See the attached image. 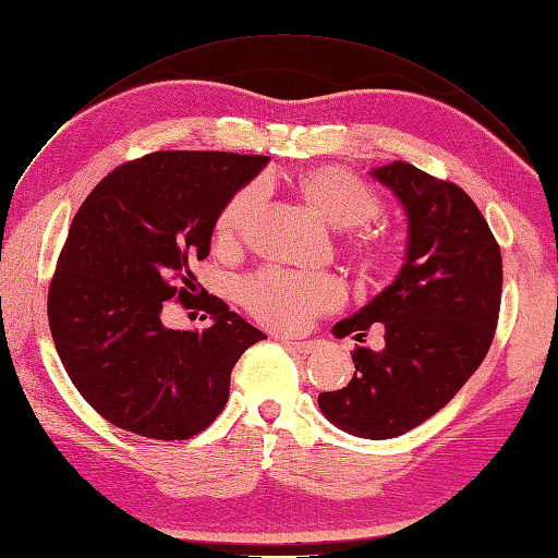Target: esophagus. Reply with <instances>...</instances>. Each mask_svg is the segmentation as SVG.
<instances>
[{
	"label": "esophagus",
	"instance_id": "esophagus-1",
	"mask_svg": "<svg viewBox=\"0 0 558 558\" xmlns=\"http://www.w3.org/2000/svg\"><path fill=\"white\" fill-rule=\"evenodd\" d=\"M282 344L288 347L290 351H296V353H311L313 349L318 347L316 341H290V339H282Z\"/></svg>",
	"mask_w": 558,
	"mask_h": 558
}]
</instances>
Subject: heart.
<instances>
[{
	"instance_id": "heart-1",
	"label": "heart",
	"mask_w": 558,
	"mask_h": 558,
	"mask_svg": "<svg viewBox=\"0 0 558 558\" xmlns=\"http://www.w3.org/2000/svg\"><path fill=\"white\" fill-rule=\"evenodd\" d=\"M302 189L323 217L351 228L367 223L379 214V199L363 181L339 167H320L304 177ZM264 197V183L254 181L238 191L219 214L217 233L223 240L238 238L250 226ZM355 252L369 268L387 266L393 256L391 240L379 233H363ZM240 299L252 316L274 330L294 332L306 327L318 313L332 311L344 302V284L332 274H311L282 266H268L240 284Z\"/></svg>"
}]
</instances>
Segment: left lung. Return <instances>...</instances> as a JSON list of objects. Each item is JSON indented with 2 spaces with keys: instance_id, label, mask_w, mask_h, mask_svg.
<instances>
[{
  "instance_id": "obj_1",
  "label": "left lung",
  "mask_w": 558,
  "mask_h": 558,
  "mask_svg": "<svg viewBox=\"0 0 558 558\" xmlns=\"http://www.w3.org/2000/svg\"><path fill=\"white\" fill-rule=\"evenodd\" d=\"M369 177L398 197L408 219L403 266L389 288L335 337L384 325V351L359 347L344 389L318 396L323 415L359 438H396L446 408L493 344L502 296V254L483 214L460 185L408 162Z\"/></svg>"
}]
</instances>
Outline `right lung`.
<instances>
[{"label": "right lung", "mask_w": 558, "mask_h": 558, "mask_svg": "<svg viewBox=\"0 0 558 558\" xmlns=\"http://www.w3.org/2000/svg\"><path fill=\"white\" fill-rule=\"evenodd\" d=\"M270 157L160 150L118 167L84 199L49 284V327L68 377L124 432L183 440L228 401L238 359L266 339L219 296L207 330H171L167 299L197 292L219 214Z\"/></svg>", "instance_id": "obj_1"}]
</instances>
